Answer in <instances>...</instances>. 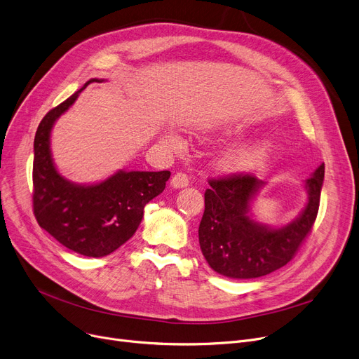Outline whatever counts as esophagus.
Instances as JSON below:
<instances>
[{
	"label": "esophagus",
	"instance_id": "1",
	"mask_svg": "<svg viewBox=\"0 0 359 359\" xmlns=\"http://www.w3.org/2000/svg\"><path fill=\"white\" fill-rule=\"evenodd\" d=\"M187 184H189V176H187L186 173L180 172L172 177V186L175 187V189H182V187H186Z\"/></svg>",
	"mask_w": 359,
	"mask_h": 359
}]
</instances>
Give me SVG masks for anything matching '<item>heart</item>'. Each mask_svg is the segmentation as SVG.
<instances>
[{"label": "heart", "mask_w": 359, "mask_h": 359, "mask_svg": "<svg viewBox=\"0 0 359 359\" xmlns=\"http://www.w3.org/2000/svg\"><path fill=\"white\" fill-rule=\"evenodd\" d=\"M164 141L173 148L182 147L180 138L176 135H167ZM271 144L268 141H257L246 145L231 148L219 157L218 165L225 172H249L260 165L269 154Z\"/></svg>", "instance_id": "heart-1"}]
</instances>
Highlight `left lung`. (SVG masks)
Masks as SVG:
<instances>
[{
    "instance_id": "left-lung-1",
    "label": "left lung",
    "mask_w": 359,
    "mask_h": 359,
    "mask_svg": "<svg viewBox=\"0 0 359 359\" xmlns=\"http://www.w3.org/2000/svg\"><path fill=\"white\" fill-rule=\"evenodd\" d=\"M323 179L322 163L306 180L309 201L304 210L279 229L257 222L249 214L252 201L265 182L252 175L211 179L198 231L208 265L219 275L234 279L265 276L285 266L313 229Z\"/></svg>"
}]
</instances>
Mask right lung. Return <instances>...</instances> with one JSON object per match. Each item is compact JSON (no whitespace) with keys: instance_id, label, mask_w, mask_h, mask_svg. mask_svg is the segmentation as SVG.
Wrapping results in <instances>:
<instances>
[{"instance_id":"1","label":"right lung","mask_w":359,"mask_h":359,"mask_svg":"<svg viewBox=\"0 0 359 359\" xmlns=\"http://www.w3.org/2000/svg\"><path fill=\"white\" fill-rule=\"evenodd\" d=\"M91 79L71 97L53 107L37 126L33 158V212L37 224L67 249L88 257L115 252L135 234L144 206L165 187L168 170L125 172L106 180L79 184L67 180L55 167L50 153V130Z\"/></svg>"}]
</instances>
